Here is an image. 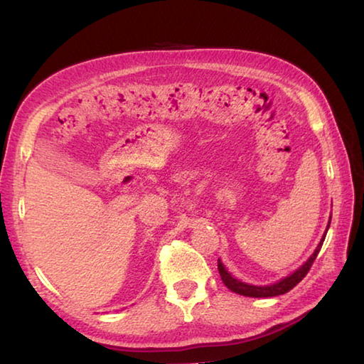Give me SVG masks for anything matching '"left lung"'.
Returning <instances> with one entry per match:
<instances>
[{"label":"left lung","instance_id":"1","mask_svg":"<svg viewBox=\"0 0 364 364\" xmlns=\"http://www.w3.org/2000/svg\"><path fill=\"white\" fill-rule=\"evenodd\" d=\"M329 225H331V218H329V223L328 228H326V232L329 230ZM326 232L324 236L321 237V242L318 244V247L313 252V255L308 258V260L301 264L299 269H295L292 274L286 276V278H282L281 281L274 282V284H269V286H252L247 284V282H242L231 276L230 271L225 268V264L221 263V260H218V271H220V276H221V281L225 282V286L230 289V291L236 292L239 295H245V297H276V295H282L291 291L295 286L299 284V282L305 278L308 271H310L313 262L316 260V257L319 254V250H321V245L324 242V237H326Z\"/></svg>","mask_w":364,"mask_h":364}]
</instances>
